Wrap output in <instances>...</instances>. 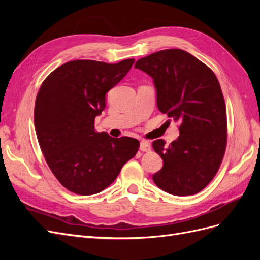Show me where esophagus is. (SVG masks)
I'll list each match as a JSON object with an SVG mask.
<instances>
[{
    "instance_id": "1",
    "label": "esophagus",
    "mask_w": 260,
    "mask_h": 260,
    "mask_svg": "<svg viewBox=\"0 0 260 260\" xmlns=\"http://www.w3.org/2000/svg\"><path fill=\"white\" fill-rule=\"evenodd\" d=\"M140 151L141 152H149L151 151V145H149L145 141H142V142L140 143Z\"/></svg>"
}]
</instances>
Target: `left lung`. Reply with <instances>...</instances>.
<instances>
[{"instance_id": "left-lung-1", "label": "left lung", "mask_w": 260, "mask_h": 260, "mask_svg": "<svg viewBox=\"0 0 260 260\" xmlns=\"http://www.w3.org/2000/svg\"><path fill=\"white\" fill-rule=\"evenodd\" d=\"M135 67L153 78L158 109L180 131L168 147L161 139L153 142L164 160L155 184L177 196L199 193L216 176L226 147V109L216 75L180 49L153 53Z\"/></svg>"}]
</instances>
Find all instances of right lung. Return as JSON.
<instances>
[{
    "label": "right lung",
    "mask_w": 260,
    "mask_h": 260,
    "mask_svg": "<svg viewBox=\"0 0 260 260\" xmlns=\"http://www.w3.org/2000/svg\"><path fill=\"white\" fill-rule=\"evenodd\" d=\"M133 62V58L117 64L70 60L52 72L39 89L35 105L38 142L53 175L70 192L103 191L138 153L137 139H115L94 128V119L105 108L106 93Z\"/></svg>",
    "instance_id": "1"
}]
</instances>
